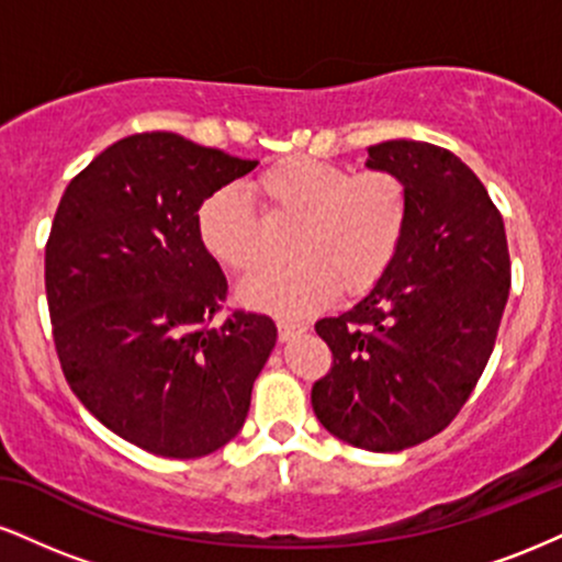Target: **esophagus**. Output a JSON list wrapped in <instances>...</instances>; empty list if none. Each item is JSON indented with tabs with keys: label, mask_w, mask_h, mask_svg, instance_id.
Masks as SVG:
<instances>
[{
	"label": "esophagus",
	"mask_w": 562,
	"mask_h": 562,
	"mask_svg": "<svg viewBox=\"0 0 562 562\" xmlns=\"http://www.w3.org/2000/svg\"><path fill=\"white\" fill-rule=\"evenodd\" d=\"M277 333H280V340H282V344H288V340L299 338V335L306 333V325H301V322L280 319V322H277Z\"/></svg>",
	"instance_id": "1"
}]
</instances>
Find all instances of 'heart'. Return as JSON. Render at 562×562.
I'll return each mask as SVG.
<instances>
[{"label": "heart", "instance_id": "b5f03b06", "mask_svg": "<svg viewBox=\"0 0 562 562\" xmlns=\"http://www.w3.org/2000/svg\"><path fill=\"white\" fill-rule=\"evenodd\" d=\"M272 227H293L285 256L240 285V301L277 317H306L335 299L362 295L389 272L409 224V187L393 171L351 173L317 158H288L250 182ZM198 235L211 259L235 274L263 261V227L235 187L198 209Z\"/></svg>", "mask_w": 562, "mask_h": 562}]
</instances>
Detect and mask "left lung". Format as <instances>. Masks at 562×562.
I'll return each instance as SVG.
<instances>
[{"instance_id":"8db88e82","label":"left lung","mask_w":562,"mask_h":562,"mask_svg":"<svg viewBox=\"0 0 562 562\" xmlns=\"http://www.w3.org/2000/svg\"><path fill=\"white\" fill-rule=\"evenodd\" d=\"M367 169L409 187V224L389 272L357 306L314 330L333 367L312 389L317 420L367 451L441 434L494 351L509 295L505 224L481 179L430 142L367 147Z\"/></svg>"}]
</instances>
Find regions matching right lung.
<instances>
[{
    "label": "right lung",
    "instance_id": "1",
    "mask_svg": "<svg viewBox=\"0 0 562 562\" xmlns=\"http://www.w3.org/2000/svg\"><path fill=\"white\" fill-rule=\"evenodd\" d=\"M171 132L102 150L63 192L44 254L63 375L134 447L195 460L240 434L277 340L263 314L232 312L227 277L198 235L211 192L256 169Z\"/></svg>",
    "mask_w": 562,
    "mask_h": 562
}]
</instances>
